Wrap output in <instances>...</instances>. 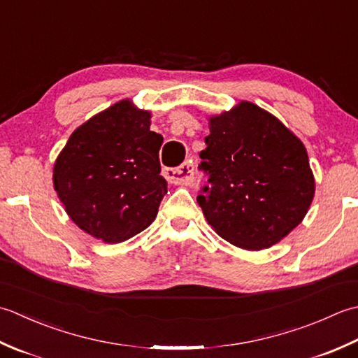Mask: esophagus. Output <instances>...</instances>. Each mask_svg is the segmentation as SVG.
Returning a JSON list of instances; mask_svg holds the SVG:
<instances>
[{
	"label": "esophagus",
	"instance_id": "1",
	"mask_svg": "<svg viewBox=\"0 0 358 358\" xmlns=\"http://www.w3.org/2000/svg\"><path fill=\"white\" fill-rule=\"evenodd\" d=\"M165 179L170 182V184L176 185H189L194 179V166L192 160H185L180 166L176 169H165L164 170Z\"/></svg>",
	"mask_w": 358,
	"mask_h": 358
}]
</instances>
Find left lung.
<instances>
[{
	"label": "left lung",
	"instance_id": "8db88e82",
	"mask_svg": "<svg viewBox=\"0 0 358 358\" xmlns=\"http://www.w3.org/2000/svg\"><path fill=\"white\" fill-rule=\"evenodd\" d=\"M199 170L208 176L198 194L203 216L230 244L268 249L308 213L315 180L303 142L250 101L208 119Z\"/></svg>",
	"mask_w": 358,
	"mask_h": 358
}]
</instances>
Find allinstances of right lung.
<instances>
[{
  "mask_svg": "<svg viewBox=\"0 0 358 358\" xmlns=\"http://www.w3.org/2000/svg\"><path fill=\"white\" fill-rule=\"evenodd\" d=\"M151 113L122 100L71 134L54 164V188L80 229L123 243L155 221L166 194Z\"/></svg>",
  "mask_w": 358,
  "mask_h": 358,
  "instance_id": "right-lung-1",
  "label": "right lung"
}]
</instances>
